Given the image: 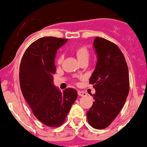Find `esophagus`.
<instances>
[{
  "label": "esophagus",
  "mask_w": 147,
  "mask_h": 147,
  "mask_svg": "<svg viewBox=\"0 0 147 147\" xmlns=\"http://www.w3.org/2000/svg\"><path fill=\"white\" fill-rule=\"evenodd\" d=\"M78 95L80 96H86V95H87V94L86 93V92H81V91H78Z\"/></svg>",
  "instance_id": "34e87169"
}]
</instances>
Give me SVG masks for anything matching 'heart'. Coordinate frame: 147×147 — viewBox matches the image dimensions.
<instances>
[{"instance_id":"b5f03b06","label":"heart","mask_w":147,"mask_h":147,"mask_svg":"<svg viewBox=\"0 0 147 147\" xmlns=\"http://www.w3.org/2000/svg\"><path fill=\"white\" fill-rule=\"evenodd\" d=\"M75 55H76L77 59L79 61V62H81L83 61H88V59H89V55L90 53L88 49L87 48V47L83 45L80 46V47H78L75 51ZM63 59H64V55L60 54L57 56L56 58V64L58 65H60L61 64L63 61Z\"/></svg>"}]
</instances>
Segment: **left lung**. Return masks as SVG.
<instances>
[{
    "label": "left lung",
    "mask_w": 147,
    "mask_h": 147,
    "mask_svg": "<svg viewBox=\"0 0 147 147\" xmlns=\"http://www.w3.org/2000/svg\"><path fill=\"white\" fill-rule=\"evenodd\" d=\"M94 47L97 55L89 83L95 88L94 102L86 113L88 122L95 129H105L118 116L129 90V71L119 47L102 37H96Z\"/></svg>",
    "instance_id": "1"
}]
</instances>
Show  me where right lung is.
<instances>
[{
	"label": "right lung",
	"instance_id": "add662e5",
	"mask_svg": "<svg viewBox=\"0 0 147 147\" xmlns=\"http://www.w3.org/2000/svg\"><path fill=\"white\" fill-rule=\"evenodd\" d=\"M67 39L46 36L36 40L25 51L20 66V84L25 100L39 121L51 127L64 122L78 92H63L53 85L57 50Z\"/></svg>",
	"mask_w": 147,
	"mask_h": 147
}]
</instances>
